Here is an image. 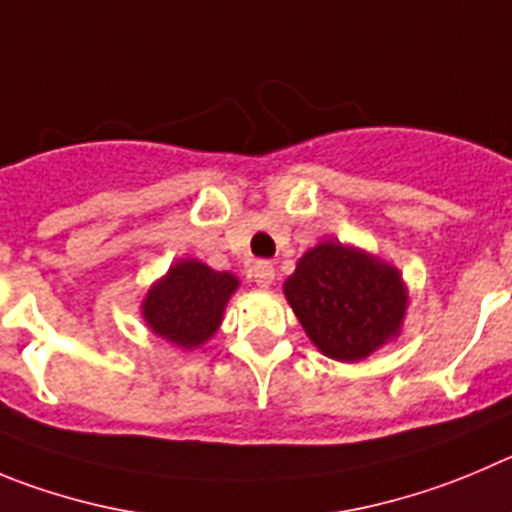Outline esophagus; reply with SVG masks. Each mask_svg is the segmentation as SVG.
Wrapping results in <instances>:
<instances>
[{
	"label": "esophagus",
	"instance_id": "34e87169",
	"mask_svg": "<svg viewBox=\"0 0 512 512\" xmlns=\"http://www.w3.org/2000/svg\"><path fill=\"white\" fill-rule=\"evenodd\" d=\"M252 280L257 283V288L267 290L272 285V280H275V267L270 262H255V267H252Z\"/></svg>",
	"mask_w": 512,
	"mask_h": 512
}]
</instances>
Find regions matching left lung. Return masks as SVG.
I'll use <instances>...</instances> for the list:
<instances>
[{
    "label": "left lung",
    "mask_w": 512,
    "mask_h": 512,
    "mask_svg": "<svg viewBox=\"0 0 512 512\" xmlns=\"http://www.w3.org/2000/svg\"><path fill=\"white\" fill-rule=\"evenodd\" d=\"M283 293L313 346L343 364L366 361L399 338L409 308L399 267L338 240L310 247Z\"/></svg>",
    "instance_id": "1"
}]
</instances>
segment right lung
Listing matches in <instances>:
<instances>
[{"label": "right lung", "instance_id": "add662e5", "mask_svg": "<svg viewBox=\"0 0 512 512\" xmlns=\"http://www.w3.org/2000/svg\"><path fill=\"white\" fill-rule=\"evenodd\" d=\"M237 288L240 278L232 272L212 270L197 257H181L143 295L141 318L161 341L194 351L219 331Z\"/></svg>", "mask_w": 512, "mask_h": 512}]
</instances>
